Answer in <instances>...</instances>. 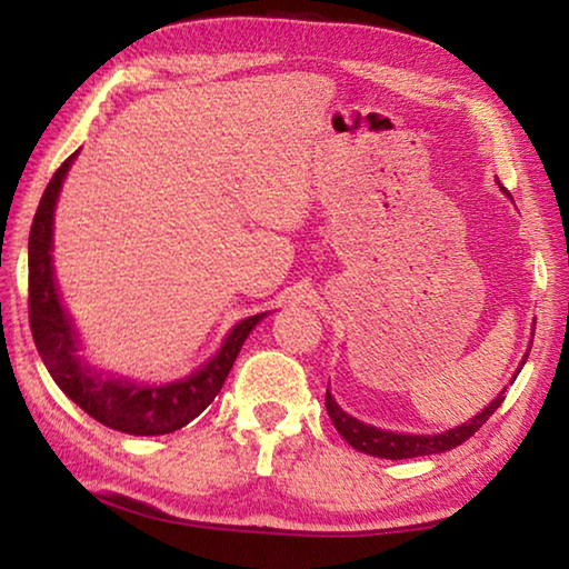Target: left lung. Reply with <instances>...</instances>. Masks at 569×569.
Segmentation results:
<instances>
[{"mask_svg":"<svg viewBox=\"0 0 569 569\" xmlns=\"http://www.w3.org/2000/svg\"><path fill=\"white\" fill-rule=\"evenodd\" d=\"M522 366H519V369H522ZM502 401H505V391L499 393L487 409H481L475 419L461 423V427L449 429L445 435L419 437V435H393V431L369 427V423L349 417V413L333 401L331 393L326 391V411H329L336 431H339V435L349 441L353 449H359L363 455H371V457H381V459H413V457H427V455H441V451H449L459 445H465L469 437H475V431H479L481 423H487V419L502 407Z\"/></svg>","mask_w":569,"mask_h":569,"instance_id":"obj_1","label":"left lung"}]
</instances>
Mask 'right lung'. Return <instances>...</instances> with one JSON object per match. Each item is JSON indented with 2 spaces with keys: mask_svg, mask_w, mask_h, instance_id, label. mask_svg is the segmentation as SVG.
Returning <instances> with one entry per match:
<instances>
[{
  "mask_svg": "<svg viewBox=\"0 0 569 569\" xmlns=\"http://www.w3.org/2000/svg\"><path fill=\"white\" fill-rule=\"evenodd\" d=\"M74 156L77 152H72L47 182L30 230V329L34 346L57 387L92 419L134 437L170 435L206 411L208 403L218 397L228 371L233 369L240 346L253 331V326L263 319V313L240 321L213 359L182 381H172L166 387H138L120 379H102L100 373L90 371L77 356V339L57 296L50 256L54 203Z\"/></svg>",
  "mask_w": 569,
  "mask_h": 569,
  "instance_id": "1",
  "label": "right lung"
}]
</instances>
